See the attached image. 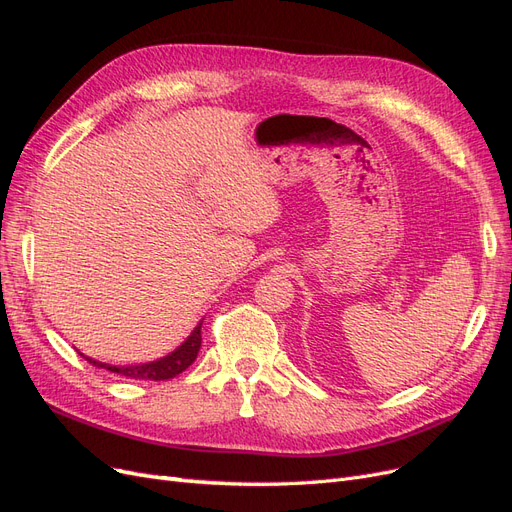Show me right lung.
<instances>
[{"mask_svg": "<svg viewBox=\"0 0 512 512\" xmlns=\"http://www.w3.org/2000/svg\"><path fill=\"white\" fill-rule=\"evenodd\" d=\"M200 324H203V322H200ZM200 324L175 352H170L168 356H164V359H160V361L117 367V365H106V363L94 361V359H89V356H85V359L91 365L111 371V374H119L123 378H132V380H168V378H175V376L181 374V371L188 369L198 356L200 342H203V335H200Z\"/></svg>", "mask_w": 512, "mask_h": 512, "instance_id": "obj_1", "label": "right lung"}]
</instances>
